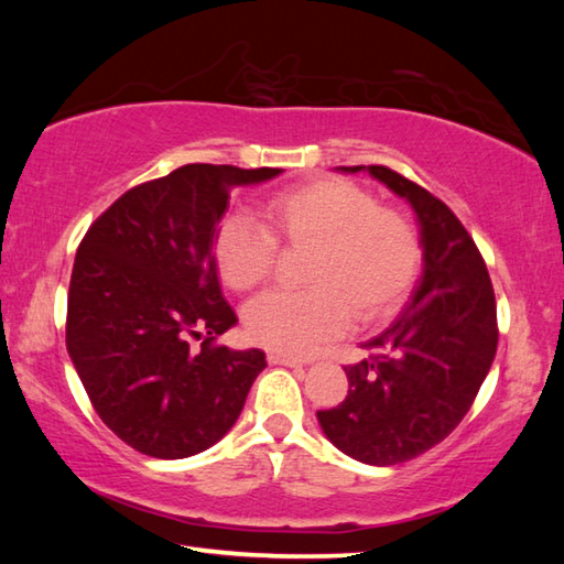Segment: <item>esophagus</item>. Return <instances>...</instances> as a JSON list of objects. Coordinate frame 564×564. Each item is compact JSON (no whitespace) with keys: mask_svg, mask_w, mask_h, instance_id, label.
<instances>
[{"mask_svg":"<svg viewBox=\"0 0 564 564\" xmlns=\"http://www.w3.org/2000/svg\"><path fill=\"white\" fill-rule=\"evenodd\" d=\"M267 358H269L271 366H285V368H297V366H301V361H295V358L283 356V354H269Z\"/></svg>","mask_w":564,"mask_h":564,"instance_id":"34e87169","label":"esophagus"}]
</instances>
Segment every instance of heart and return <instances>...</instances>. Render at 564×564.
<instances>
[{"mask_svg": "<svg viewBox=\"0 0 564 564\" xmlns=\"http://www.w3.org/2000/svg\"><path fill=\"white\" fill-rule=\"evenodd\" d=\"M267 220L281 242L313 251L305 269L310 291L263 293L245 310L249 339L271 351L313 354L346 332L351 313L361 325L386 319L416 281L422 242L414 223L346 178L281 191L269 200ZM272 236L245 213L225 215L213 254L227 289L245 293L269 279L279 249Z\"/></svg>", "mask_w": 564, "mask_h": 564, "instance_id": "b5f03b06", "label": "heart"}]
</instances>
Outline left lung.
<instances>
[{"instance_id":"1","label":"left lung","mask_w":564,"mask_h":564,"mask_svg":"<svg viewBox=\"0 0 564 564\" xmlns=\"http://www.w3.org/2000/svg\"><path fill=\"white\" fill-rule=\"evenodd\" d=\"M368 172L416 215L422 275L388 329L364 341V361L346 366L349 394L317 412L325 436L366 465H398L434 448L460 424L497 354L492 281L473 237L446 203L388 166Z\"/></svg>"}]
</instances>
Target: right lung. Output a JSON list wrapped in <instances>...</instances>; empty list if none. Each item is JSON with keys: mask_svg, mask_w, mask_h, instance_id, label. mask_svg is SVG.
<instances>
[{"mask_svg": "<svg viewBox=\"0 0 564 564\" xmlns=\"http://www.w3.org/2000/svg\"><path fill=\"white\" fill-rule=\"evenodd\" d=\"M283 170L186 164L126 191L89 227L67 295V354L94 410L152 458L218 443L267 368L259 349L210 341L237 325L220 291L215 230L237 186ZM188 336H203L191 352Z\"/></svg>", "mask_w": 564, "mask_h": 564, "instance_id": "right-lung-1", "label": "right lung"}]
</instances>
